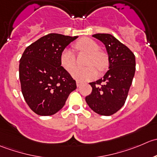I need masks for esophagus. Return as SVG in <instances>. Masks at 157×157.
<instances>
[{
  "label": "esophagus",
  "mask_w": 157,
  "mask_h": 157,
  "mask_svg": "<svg viewBox=\"0 0 157 157\" xmlns=\"http://www.w3.org/2000/svg\"><path fill=\"white\" fill-rule=\"evenodd\" d=\"M76 85H77V87H80L81 86V82H79L78 81H77V82H76Z\"/></svg>",
  "instance_id": "esophagus-1"
}]
</instances>
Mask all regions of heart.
Here are the masks:
<instances>
[{"label":"heart","mask_w":157,"mask_h":157,"mask_svg":"<svg viewBox=\"0 0 157 157\" xmlns=\"http://www.w3.org/2000/svg\"><path fill=\"white\" fill-rule=\"evenodd\" d=\"M78 51L89 55L86 68H75L72 72L74 78L79 82H88L92 80L97 76L98 72L95 67L91 65H94L99 70L105 68L108 63V59L104 52L99 51L98 44L89 38H84L78 40L75 45ZM60 63L62 66L68 72H70L75 66V56L71 49H66L62 52L60 56Z\"/></svg>","instance_id":"obj_1"}]
</instances>
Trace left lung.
I'll return each mask as SVG.
<instances>
[{
  "label": "left lung",
  "mask_w": 157,
  "mask_h": 157,
  "mask_svg": "<svg viewBox=\"0 0 157 157\" xmlns=\"http://www.w3.org/2000/svg\"><path fill=\"white\" fill-rule=\"evenodd\" d=\"M104 43L108 55L109 70L103 78L89 83L92 91L85 101L92 111L110 116L124 106L136 70L135 56L128 47L108 33L92 35Z\"/></svg>",
  "instance_id": "left-lung-1"
}]
</instances>
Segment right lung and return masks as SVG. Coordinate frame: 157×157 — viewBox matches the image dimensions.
I'll return each mask as SVG.
<instances>
[{
    "label": "right lung",
    "instance_id": "1",
    "mask_svg": "<svg viewBox=\"0 0 157 157\" xmlns=\"http://www.w3.org/2000/svg\"><path fill=\"white\" fill-rule=\"evenodd\" d=\"M78 36L49 33L26 48L20 60L21 91L30 109L40 116L63 108L76 82L61 66L65 48Z\"/></svg>",
    "mask_w": 157,
    "mask_h": 157
}]
</instances>
